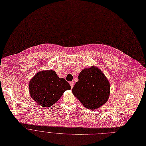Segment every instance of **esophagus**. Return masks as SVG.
Returning a JSON list of instances; mask_svg holds the SVG:
<instances>
[{"label": "esophagus", "mask_w": 146, "mask_h": 146, "mask_svg": "<svg viewBox=\"0 0 146 146\" xmlns=\"http://www.w3.org/2000/svg\"><path fill=\"white\" fill-rule=\"evenodd\" d=\"M70 85H71V88H73V87H74V82H71L70 83Z\"/></svg>", "instance_id": "esophagus-1"}]
</instances>
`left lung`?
I'll list each match as a JSON object with an SVG mask.
<instances>
[{"label": "left lung", "instance_id": "obj_1", "mask_svg": "<svg viewBox=\"0 0 146 146\" xmlns=\"http://www.w3.org/2000/svg\"><path fill=\"white\" fill-rule=\"evenodd\" d=\"M72 90L73 94L86 108L94 110L108 100L110 83L102 71L96 66L82 70Z\"/></svg>", "mask_w": 146, "mask_h": 146}]
</instances>
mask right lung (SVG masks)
<instances>
[{
	"label": "right lung",
	"mask_w": 146,
	"mask_h": 146,
	"mask_svg": "<svg viewBox=\"0 0 146 146\" xmlns=\"http://www.w3.org/2000/svg\"><path fill=\"white\" fill-rule=\"evenodd\" d=\"M29 88L33 100L40 106L49 108L71 87L64 78H60L54 71L49 70L37 72L29 81Z\"/></svg>",
	"instance_id": "right-lung-1"
}]
</instances>
